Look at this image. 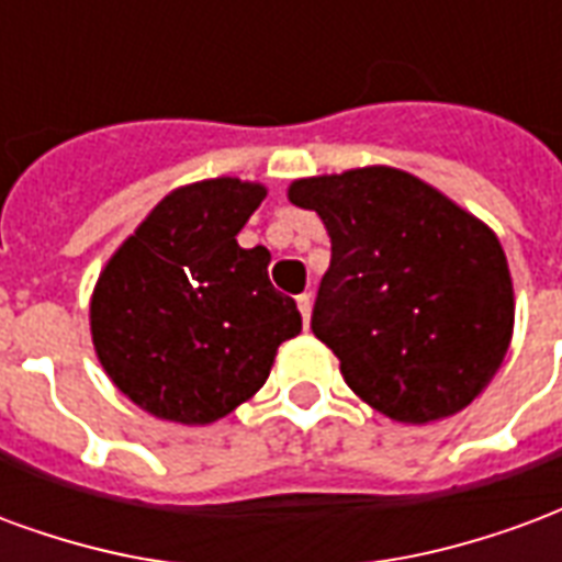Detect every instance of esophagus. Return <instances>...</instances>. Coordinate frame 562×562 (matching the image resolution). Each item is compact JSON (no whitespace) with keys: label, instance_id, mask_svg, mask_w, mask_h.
<instances>
[{"label":"esophagus","instance_id":"1","mask_svg":"<svg viewBox=\"0 0 562 562\" xmlns=\"http://www.w3.org/2000/svg\"><path fill=\"white\" fill-rule=\"evenodd\" d=\"M296 305H299V311H302V321H305V326H308V321H311V293H302V296H296Z\"/></svg>","mask_w":562,"mask_h":562}]
</instances>
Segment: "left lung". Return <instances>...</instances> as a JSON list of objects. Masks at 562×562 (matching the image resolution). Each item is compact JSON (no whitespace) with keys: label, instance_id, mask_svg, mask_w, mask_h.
I'll return each instance as SVG.
<instances>
[{"label":"left lung","instance_id":"1","mask_svg":"<svg viewBox=\"0 0 562 562\" xmlns=\"http://www.w3.org/2000/svg\"><path fill=\"white\" fill-rule=\"evenodd\" d=\"M331 239L311 331L389 419L464 411L509 350L515 302L497 236L416 176L362 167L290 186Z\"/></svg>","mask_w":562,"mask_h":562}]
</instances>
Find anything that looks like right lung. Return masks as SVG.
<instances>
[{
  "mask_svg": "<svg viewBox=\"0 0 562 562\" xmlns=\"http://www.w3.org/2000/svg\"><path fill=\"white\" fill-rule=\"evenodd\" d=\"M263 196L239 179L179 188L98 278V359L119 392L158 419L227 416L263 386L278 347L302 331L296 302L269 281V251L236 241Z\"/></svg>",
  "mask_w": 562,
  "mask_h": 562,
  "instance_id": "obj_1",
  "label": "right lung"
}]
</instances>
